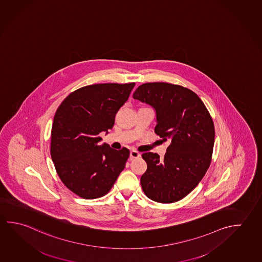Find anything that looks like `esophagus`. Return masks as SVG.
Wrapping results in <instances>:
<instances>
[{
	"label": "esophagus",
	"mask_w": 262,
	"mask_h": 262,
	"mask_svg": "<svg viewBox=\"0 0 262 262\" xmlns=\"http://www.w3.org/2000/svg\"><path fill=\"white\" fill-rule=\"evenodd\" d=\"M141 155H140V152H138L137 151H135V150H133V151H130L129 152V158H130V160H133L134 158H138V157H140Z\"/></svg>",
	"instance_id": "esophagus-1"
}]
</instances>
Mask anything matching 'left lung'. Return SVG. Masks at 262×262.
I'll use <instances>...</instances> for the list:
<instances>
[{
  "instance_id": "left-lung-1",
  "label": "left lung",
  "mask_w": 262,
  "mask_h": 262,
  "mask_svg": "<svg viewBox=\"0 0 262 262\" xmlns=\"http://www.w3.org/2000/svg\"><path fill=\"white\" fill-rule=\"evenodd\" d=\"M133 97L155 110V132L170 142L164 158L151 151L142 154L147 164L141 178L142 189L155 202L180 201L196 188L211 164V116L195 93L177 84L143 83Z\"/></svg>"
}]
</instances>
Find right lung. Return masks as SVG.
<instances>
[{"label": "right lung", "mask_w": 262, "mask_h": 262, "mask_svg": "<svg viewBox=\"0 0 262 262\" xmlns=\"http://www.w3.org/2000/svg\"><path fill=\"white\" fill-rule=\"evenodd\" d=\"M135 83H97L70 94L56 111L51 129V159L65 186L83 199L111 190L129 158L127 148L101 145L99 133H108L116 113Z\"/></svg>", "instance_id": "right-lung-1"}]
</instances>
